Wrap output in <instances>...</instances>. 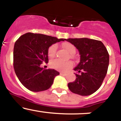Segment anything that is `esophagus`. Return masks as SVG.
<instances>
[{
  "mask_svg": "<svg viewBox=\"0 0 121 121\" xmlns=\"http://www.w3.org/2000/svg\"><path fill=\"white\" fill-rule=\"evenodd\" d=\"M60 75H63V76H65L67 75L66 73H60Z\"/></svg>",
  "mask_w": 121,
  "mask_h": 121,
  "instance_id": "obj_1",
  "label": "esophagus"
}]
</instances>
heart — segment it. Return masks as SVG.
Listing matches in <instances>:
<instances>
[{"instance_id":"1","label":"heart","mask_w":121,"mask_h":121,"mask_svg":"<svg viewBox=\"0 0 121 121\" xmlns=\"http://www.w3.org/2000/svg\"><path fill=\"white\" fill-rule=\"evenodd\" d=\"M63 47L66 50L67 52L69 54H74L75 52V47L72 44L69 43L65 42L62 44ZM57 48V45L56 44H54L52 45L48 49V55L50 57H53L56 54V50ZM73 64L71 61H64L61 60L60 59H55L52 60L50 62V65L52 68L56 70L60 71H65L68 68H71L73 66Z\"/></svg>"}]
</instances>
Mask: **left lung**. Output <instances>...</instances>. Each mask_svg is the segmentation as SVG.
<instances>
[{
    "label": "left lung",
    "mask_w": 121,
    "mask_h": 121,
    "mask_svg": "<svg viewBox=\"0 0 121 121\" xmlns=\"http://www.w3.org/2000/svg\"><path fill=\"white\" fill-rule=\"evenodd\" d=\"M65 41L74 45L80 55V63L74 68L80 73L75 74L76 79L69 82L72 92L82 96L94 93L99 88L107 74L109 65V54L101 41L88 39H68Z\"/></svg>",
    "instance_id": "obj_1"
}]
</instances>
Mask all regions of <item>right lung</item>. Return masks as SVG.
Wrapping results in <instances>:
<instances>
[{"label":"right lung","mask_w":121,"mask_h":121,"mask_svg":"<svg viewBox=\"0 0 121 121\" xmlns=\"http://www.w3.org/2000/svg\"><path fill=\"white\" fill-rule=\"evenodd\" d=\"M42 34L27 33L16 41L13 50V67L19 81L33 92L47 90L60 73L54 69H45L40 65L48 63V49L52 44L64 41Z\"/></svg>","instance_id":"add662e5"}]
</instances>
